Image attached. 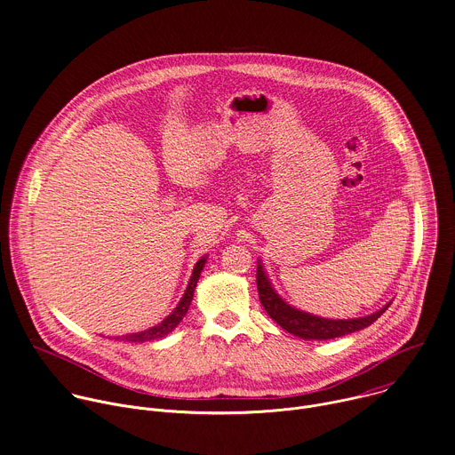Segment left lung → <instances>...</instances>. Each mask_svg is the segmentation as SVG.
I'll list each match as a JSON object with an SVG mask.
<instances>
[{
  "instance_id": "obj_1",
  "label": "left lung",
  "mask_w": 455,
  "mask_h": 455,
  "mask_svg": "<svg viewBox=\"0 0 455 455\" xmlns=\"http://www.w3.org/2000/svg\"><path fill=\"white\" fill-rule=\"evenodd\" d=\"M255 281H257V291H259V300H261L263 307L267 309V313L270 315V318H274L283 330H286L288 333L306 339V340H328V339H337V337H344L355 331H360L374 320H378V316L391 306L387 304L383 306L379 311L362 316V318H351V320H330V318H320L304 311H299L295 307H291L290 304H286L272 288L267 274L263 272V267L257 263V274H255Z\"/></svg>"
}]
</instances>
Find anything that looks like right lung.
<instances>
[{"instance_id":"add662e5","label":"right lung","mask_w":455,"mask_h":455,"mask_svg":"<svg viewBox=\"0 0 455 455\" xmlns=\"http://www.w3.org/2000/svg\"><path fill=\"white\" fill-rule=\"evenodd\" d=\"M204 267H205V257H202L200 261L196 263V267H194L192 275H190V281H188V286H187V290H185V295H183L181 300L178 302L176 309H174L165 320H162V322L158 323V326H155V328H151V330H146V331H142V333H132V335H127V337H122L120 340H125V342H151V340H156V339H162V337L169 335V333L178 326V323L181 322V318L185 316V313H187V309H188V306H190V300H192V297H194V288H196V283H198V279H200V274H202ZM116 340H118V339H116Z\"/></svg>"}]
</instances>
